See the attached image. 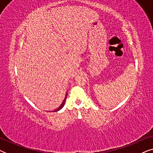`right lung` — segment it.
Masks as SVG:
<instances>
[{"label": "right lung", "mask_w": 153, "mask_h": 153, "mask_svg": "<svg viewBox=\"0 0 153 153\" xmlns=\"http://www.w3.org/2000/svg\"><path fill=\"white\" fill-rule=\"evenodd\" d=\"M67 95H68V93H67V94H66V96H65V99H64V100H63V102H62V103L61 104V105H60L59 107H58L57 109H56V110H54L53 112H56V111H59V110H60L61 109V108L63 107L64 106V105H65V100H66V98H67Z\"/></svg>", "instance_id": "add662e5"}]
</instances>
